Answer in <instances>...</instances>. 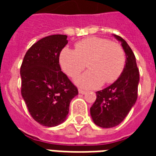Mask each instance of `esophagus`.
I'll list each match as a JSON object with an SVG mask.
<instances>
[{
	"label": "esophagus",
	"instance_id": "34e87169",
	"mask_svg": "<svg viewBox=\"0 0 156 156\" xmlns=\"http://www.w3.org/2000/svg\"><path fill=\"white\" fill-rule=\"evenodd\" d=\"M78 93H79V94H82V95H84V94H86V91L85 90L79 89V90H78Z\"/></svg>",
	"mask_w": 156,
	"mask_h": 156
}]
</instances>
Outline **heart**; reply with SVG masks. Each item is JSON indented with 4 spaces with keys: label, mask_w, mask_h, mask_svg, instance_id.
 Returning <instances> with one entry per match:
<instances>
[{
    "label": "heart",
    "mask_w": 156,
    "mask_h": 156,
    "mask_svg": "<svg viewBox=\"0 0 156 156\" xmlns=\"http://www.w3.org/2000/svg\"><path fill=\"white\" fill-rule=\"evenodd\" d=\"M62 70L69 77H76L87 67L90 69L75 78L80 87L94 89L104 82L112 83L123 72L126 55L123 48L107 39L90 37L78 42L75 50L65 48L59 57Z\"/></svg>",
    "instance_id": "b5f03b06"
}]
</instances>
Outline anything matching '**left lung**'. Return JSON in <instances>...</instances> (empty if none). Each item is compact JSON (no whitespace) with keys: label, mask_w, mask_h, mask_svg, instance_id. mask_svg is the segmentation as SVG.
<instances>
[{"label":"left lung","mask_w":156,"mask_h":156,"mask_svg":"<svg viewBox=\"0 0 156 156\" xmlns=\"http://www.w3.org/2000/svg\"><path fill=\"white\" fill-rule=\"evenodd\" d=\"M123 48L126 66L112 85L96 92V100L90 108L94 123L102 128L118 126L130 111L138 98L139 71L133 51L121 37L112 35Z\"/></svg>","instance_id":"obj_1"}]
</instances>
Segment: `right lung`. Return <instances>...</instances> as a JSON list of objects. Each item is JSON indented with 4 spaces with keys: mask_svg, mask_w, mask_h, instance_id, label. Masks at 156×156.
Segmentation results:
<instances>
[{
    "mask_svg": "<svg viewBox=\"0 0 156 156\" xmlns=\"http://www.w3.org/2000/svg\"><path fill=\"white\" fill-rule=\"evenodd\" d=\"M66 39L65 35L43 38L29 48L21 66L22 96L33 119L44 126L63 123L71 100L78 94L59 64Z\"/></svg>",
    "mask_w": 156,
    "mask_h": 156,
    "instance_id": "add662e5",
    "label": "right lung"
}]
</instances>
